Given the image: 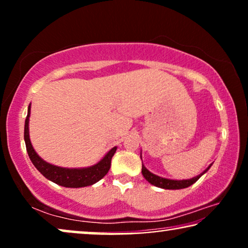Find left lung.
I'll return each instance as SVG.
<instances>
[{
	"label": "left lung",
	"instance_id": "obj_1",
	"mask_svg": "<svg viewBox=\"0 0 248 248\" xmlns=\"http://www.w3.org/2000/svg\"><path fill=\"white\" fill-rule=\"evenodd\" d=\"M210 167H211V165H210L209 167L202 172V174L198 175L196 177H193L191 179H183V181H175V179L164 178V177H160V176L152 174V172L149 171L148 169L144 167V165L142 164V175H143V177L147 179L150 184L157 186V187L165 188V189H181V188H186L188 187V186H191L192 184H194V183L198 181L203 174H205V172L209 170Z\"/></svg>",
	"mask_w": 248,
	"mask_h": 248
}]
</instances>
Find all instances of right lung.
Here are the masks:
<instances>
[{
  "label": "right lung",
  "instance_id": "obj_1",
  "mask_svg": "<svg viewBox=\"0 0 248 248\" xmlns=\"http://www.w3.org/2000/svg\"><path fill=\"white\" fill-rule=\"evenodd\" d=\"M29 117H30V105L28 107V114L25 122V142L27 152L30 160L33 166L38 169L40 174L45 176L47 179L55 183L57 185L64 186V187H84V186L93 185L98 181H100L105 175L107 174L110 168V161L117 147H114L105 155V157L101 159L96 165L90 166L86 168H63L59 166L50 165L37 155L35 149L32 148L31 142L29 138Z\"/></svg>",
  "mask_w": 248,
  "mask_h": 248
}]
</instances>
